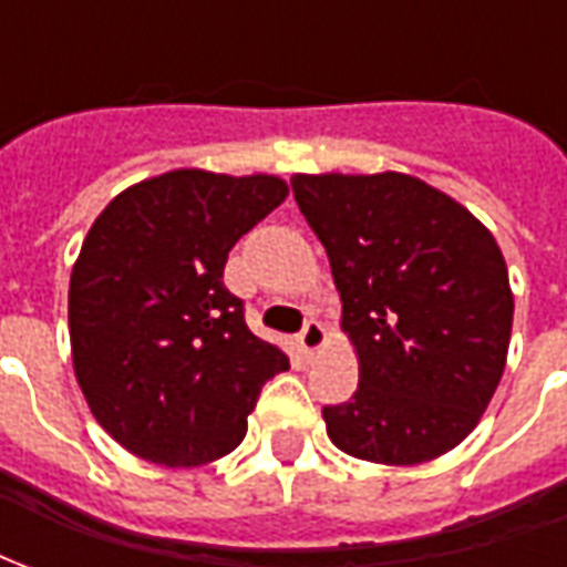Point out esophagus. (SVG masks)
Returning <instances> with one entry per match:
<instances>
[{
    "label": "esophagus",
    "mask_w": 567,
    "mask_h": 567,
    "mask_svg": "<svg viewBox=\"0 0 567 567\" xmlns=\"http://www.w3.org/2000/svg\"><path fill=\"white\" fill-rule=\"evenodd\" d=\"M296 341H299L301 353H305V357H311V353H317V350H320V347H323V341H326L323 323H320V320H308V323H305V329H301Z\"/></svg>",
    "instance_id": "34e87169"
}]
</instances>
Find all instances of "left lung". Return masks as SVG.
I'll list each match as a JSON object with an SVG mask.
<instances>
[{"mask_svg": "<svg viewBox=\"0 0 567 567\" xmlns=\"http://www.w3.org/2000/svg\"><path fill=\"white\" fill-rule=\"evenodd\" d=\"M292 196L323 241L359 386L326 404L338 450L416 465L465 441L502 380L514 296L489 229L399 172L296 175Z\"/></svg>", "mask_w": 567, "mask_h": 567, "instance_id": "8db88e82", "label": "left lung"}]
</instances>
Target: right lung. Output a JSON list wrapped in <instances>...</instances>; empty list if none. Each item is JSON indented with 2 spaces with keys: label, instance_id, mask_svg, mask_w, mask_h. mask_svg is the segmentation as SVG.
I'll return each instance as SVG.
<instances>
[{
  "label": "right lung",
  "instance_id": "obj_1",
  "mask_svg": "<svg viewBox=\"0 0 567 567\" xmlns=\"http://www.w3.org/2000/svg\"><path fill=\"white\" fill-rule=\"evenodd\" d=\"M271 175L181 168L123 189L90 226L69 284L78 383L117 444L168 468L226 456L287 353L223 284L235 241L287 198Z\"/></svg>",
  "mask_w": 567,
  "mask_h": 567
}]
</instances>
